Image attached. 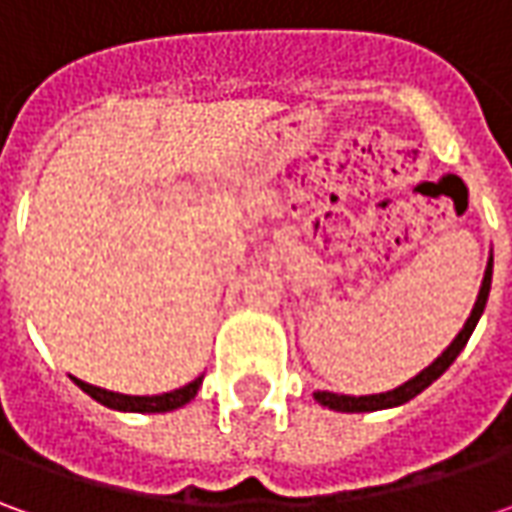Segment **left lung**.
Returning a JSON list of instances; mask_svg holds the SVG:
<instances>
[{"label": "left lung", "instance_id": "8db88e82", "mask_svg": "<svg viewBox=\"0 0 512 512\" xmlns=\"http://www.w3.org/2000/svg\"><path fill=\"white\" fill-rule=\"evenodd\" d=\"M490 279H493V256H490V262H487V270H484V282L482 290H479V299H476V305H473V313H470V319L464 322L462 333L450 342V347L444 350L442 356L436 359V362L430 364V367H424L422 373L416 376V379H410V382H404L402 387H396V390H387V393H373V396H339V393H316V402L325 404L330 410H342V413H367V410H384V407H396V404L410 402L413 396H419L427 384H433L439 376H442L444 370L450 367V364L456 362V356L464 350V344L470 339V333L476 330L479 325V319H482L484 305H487V296H490Z\"/></svg>", "mask_w": 512, "mask_h": 512}]
</instances>
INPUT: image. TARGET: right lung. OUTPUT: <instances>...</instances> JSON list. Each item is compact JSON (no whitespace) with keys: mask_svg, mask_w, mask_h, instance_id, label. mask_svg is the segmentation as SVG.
<instances>
[{"mask_svg":"<svg viewBox=\"0 0 512 512\" xmlns=\"http://www.w3.org/2000/svg\"><path fill=\"white\" fill-rule=\"evenodd\" d=\"M73 382L79 384L88 396H93L96 402H102L105 407H113V410H130V413H168V410H176V407H182V404H187L196 396V390H199V384H202V376H199L196 382L185 384V387H179V390H170V393H162V396H122V393H110V390H102V387H93V384L82 382V379H73Z\"/></svg>","mask_w":512,"mask_h":512,"instance_id":"obj_1","label":"right lung"}]
</instances>
